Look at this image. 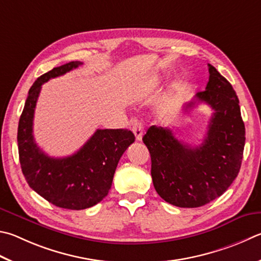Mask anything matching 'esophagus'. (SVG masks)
<instances>
[{"label":"esophagus","mask_w":261,"mask_h":261,"mask_svg":"<svg viewBox=\"0 0 261 261\" xmlns=\"http://www.w3.org/2000/svg\"><path fill=\"white\" fill-rule=\"evenodd\" d=\"M132 131H134L135 137H136V140L140 141L143 139V135H144V126L141 124L140 122H136L134 125H132Z\"/></svg>","instance_id":"obj_1"}]
</instances>
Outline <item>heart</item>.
Instances as JSON below:
<instances>
[{
	"label": "heart",
	"mask_w": 261,
	"mask_h": 261,
	"mask_svg": "<svg viewBox=\"0 0 261 261\" xmlns=\"http://www.w3.org/2000/svg\"><path fill=\"white\" fill-rule=\"evenodd\" d=\"M160 83L158 77H148L144 80L143 82H140L139 87L136 90V97L137 98H144L150 92V90H153L154 88L158 87V84Z\"/></svg>",
	"instance_id": "1"
}]
</instances>
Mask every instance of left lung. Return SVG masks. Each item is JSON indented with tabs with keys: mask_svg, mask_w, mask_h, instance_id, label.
<instances>
[{
	"mask_svg": "<svg viewBox=\"0 0 261 261\" xmlns=\"http://www.w3.org/2000/svg\"><path fill=\"white\" fill-rule=\"evenodd\" d=\"M209 82L184 106L189 112L197 102L213 110L203 143L182 144L168 127L151 125L143 137L151 160L155 191L165 202L179 207H198L222 195L240 172L245 127L239 98L231 84L209 64Z\"/></svg>",
	"mask_w": 261,
	"mask_h": 261,
	"instance_id": "8db88e82",
	"label": "left lung"
}]
</instances>
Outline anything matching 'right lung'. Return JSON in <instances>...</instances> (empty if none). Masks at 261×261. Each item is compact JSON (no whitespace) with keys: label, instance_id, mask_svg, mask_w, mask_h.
Returning a JSON list of instances; mask_svg holds the SVG:
<instances>
[{"label":"right lung","instance_id":"right-lung-1","mask_svg":"<svg viewBox=\"0 0 261 261\" xmlns=\"http://www.w3.org/2000/svg\"><path fill=\"white\" fill-rule=\"evenodd\" d=\"M82 65L70 61L40 76L32 85L18 125L21 171L30 187L63 209L83 210L107 196L121 156L135 141L126 129H98L83 147L67 158H50L36 145L33 120L42 84Z\"/></svg>","mask_w":261,"mask_h":261}]
</instances>
